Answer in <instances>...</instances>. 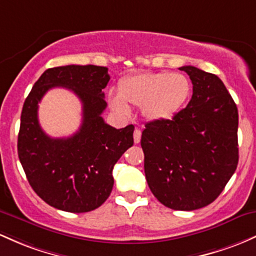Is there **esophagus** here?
<instances>
[{
    "label": "esophagus",
    "mask_w": 256,
    "mask_h": 256,
    "mask_svg": "<svg viewBox=\"0 0 256 256\" xmlns=\"http://www.w3.org/2000/svg\"><path fill=\"white\" fill-rule=\"evenodd\" d=\"M140 140H142V132H140V129H136L134 130V142L139 144Z\"/></svg>",
    "instance_id": "esophagus-1"
}]
</instances>
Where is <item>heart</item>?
<instances>
[{"mask_svg":"<svg viewBox=\"0 0 256 256\" xmlns=\"http://www.w3.org/2000/svg\"><path fill=\"white\" fill-rule=\"evenodd\" d=\"M191 94V82L180 72H142L129 76L120 83V94L110 96L111 108L123 116L130 114L127 102L142 106V114L151 120L174 117Z\"/></svg>","mask_w":256,"mask_h":256,"instance_id":"obj_1","label":"heart"}]
</instances>
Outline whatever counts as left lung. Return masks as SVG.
<instances>
[{
	"label": "left lung",
	"instance_id": "left-lung-1",
	"mask_svg": "<svg viewBox=\"0 0 256 256\" xmlns=\"http://www.w3.org/2000/svg\"><path fill=\"white\" fill-rule=\"evenodd\" d=\"M192 98L172 120L148 123L142 136L148 188L163 206L194 210L222 192L238 164V110L216 74L194 66Z\"/></svg>",
	"mask_w": 256,
	"mask_h": 256
}]
</instances>
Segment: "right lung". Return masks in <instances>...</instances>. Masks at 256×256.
<instances>
[{
    "instance_id": "obj_1",
    "label": "right lung",
    "mask_w": 256,
    "mask_h": 256,
    "mask_svg": "<svg viewBox=\"0 0 256 256\" xmlns=\"http://www.w3.org/2000/svg\"><path fill=\"white\" fill-rule=\"evenodd\" d=\"M108 68L66 65L46 70L22 106L18 156L31 188L47 204L70 213L96 209L114 188L112 169L133 146L134 126L116 129L104 122L102 90ZM74 91L82 102V124L74 136L50 138L38 123V102L52 88Z\"/></svg>"
}]
</instances>
